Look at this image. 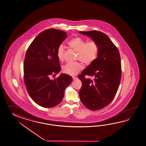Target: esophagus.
<instances>
[{
	"mask_svg": "<svg viewBox=\"0 0 146 146\" xmlns=\"http://www.w3.org/2000/svg\"><path fill=\"white\" fill-rule=\"evenodd\" d=\"M72 78H73V80H76V79H77V78H76V77H74V76L72 77Z\"/></svg>",
	"mask_w": 146,
	"mask_h": 146,
	"instance_id": "esophagus-1",
	"label": "esophagus"
}]
</instances>
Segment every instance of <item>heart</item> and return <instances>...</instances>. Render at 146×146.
<instances>
[{
	"instance_id": "obj_1",
	"label": "heart",
	"mask_w": 146,
	"mask_h": 146,
	"mask_svg": "<svg viewBox=\"0 0 146 146\" xmlns=\"http://www.w3.org/2000/svg\"><path fill=\"white\" fill-rule=\"evenodd\" d=\"M68 46L73 50L78 52L77 60H80L87 66L91 64L98 56V45L95 41L87 42L85 39L79 37L71 39L68 42ZM65 48L62 45L58 48L57 56L60 61L64 59ZM83 68V64L80 62L68 63L63 67V72L66 74L74 75Z\"/></svg>"
}]
</instances>
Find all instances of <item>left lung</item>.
Wrapping results in <instances>:
<instances>
[{
  "label": "left lung",
  "mask_w": 146,
  "mask_h": 146,
  "mask_svg": "<svg viewBox=\"0 0 146 146\" xmlns=\"http://www.w3.org/2000/svg\"><path fill=\"white\" fill-rule=\"evenodd\" d=\"M78 33L90 37L99 49L97 58L78 77L82 83L80 101L89 110H100L113 100L119 87L122 75L119 51L104 33L97 31ZM85 75L93 80L85 78Z\"/></svg>",
  "instance_id": "1"
}]
</instances>
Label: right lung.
<instances>
[{
  "label": "right lung",
  "mask_w": 146,
  "mask_h": 146,
  "mask_svg": "<svg viewBox=\"0 0 146 146\" xmlns=\"http://www.w3.org/2000/svg\"><path fill=\"white\" fill-rule=\"evenodd\" d=\"M67 37L62 31L49 29L39 34L28 48L24 62V83L31 98L44 108L56 106L62 100L64 90L72 82L70 75L62 73L57 49Z\"/></svg>",
  "instance_id": "obj_1"
}]
</instances>
